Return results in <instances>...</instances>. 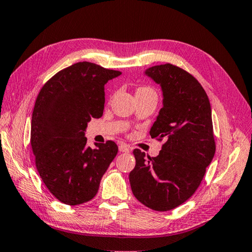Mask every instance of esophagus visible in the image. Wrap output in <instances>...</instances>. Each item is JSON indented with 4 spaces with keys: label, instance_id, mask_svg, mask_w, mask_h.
<instances>
[{
    "label": "esophagus",
    "instance_id": "esophagus-1",
    "mask_svg": "<svg viewBox=\"0 0 252 252\" xmlns=\"http://www.w3.org/2000/svg\"><path fill=\"white\" fill-rule=\"evenodd\" d=\"M119 151L122 153H127L130 151V148H129V145H126V143H121L120 145H119Z\"/></svg>",
    "mask_w": 252,
    "mask_h": 252
}]
</instances>
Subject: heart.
Segmentation results:
<instances>
[{
  "label": "heart",
  "instance_id": "b5f03b06",
  "mask_svg": "<svg viewBox=\"0 0 252 252\" xmlns=\"http://www.w3.org/2000/svg\"><path fill=\"white\" fill-rule=\"evenodd\" d=\"M155 94L154 90L152 88H150V87H140V88H138V90H136V94Z\"/></svg>",
  "mask_w": 252,
  "mask_h": 252
}]
</instances>
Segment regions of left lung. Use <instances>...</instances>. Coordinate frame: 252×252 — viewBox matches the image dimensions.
<instances>
[{
  "instance_id": "left-lung-1",
  "label": "left lung",
  "mask_w": 252,
  "mask_h": 252,
  "mask_svg": "<svg viewBox=\"0 0 252 252\" xmlns=\"http://www.w3.org/2000/svg\"><path fill=\"white\" fill-rule=\"evenodd\" d=\"M145 74L163 91V108L150 135L164 144L155 158L133 151L135 167L129 180L140 203L166 212L193 196L214 158L212 109L202 85L182 68L166 63Z\"/></svg>"
}]
</instances>
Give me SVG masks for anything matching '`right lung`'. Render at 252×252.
Instances as JSON below:
<instances>
[{
  "mask_svg": "<svg viewBox=\"0 0 252 252\" xmlns=\"http://www.w3.org/2000/svg\"><path fill=\"white\" fill-rule=\"evenodd\" d=\"M121 71L81 62L54 75L40 89L32 116L31 144L36 168L59 202L80 205L98 193L118 153L113 141L87 146L85 130L102 116L104 85Z\"/></svg>",
  "mask_w": 252,
  "mask_h": 252,
  "instance_id": "obj_1",
  "label": "right lung"
}]
</instances>
